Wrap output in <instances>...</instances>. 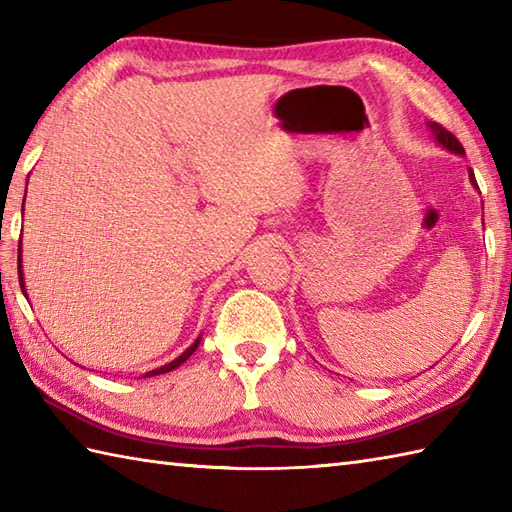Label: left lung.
<instances>
[{
    "label": "left lung",
    "instance_id": "1",
    "mask_svg": "<svg viewBox=\"0 0 512 512\" xmlns=\"http://www.w3.org/2000/svg\"><path fill=\"white\" fill-rule=\"evenodd\" d=\"M427 127H429V132H431V136L436 138V143L438 145H442L444 149H449L451 154H458V156H464V147L460 145V140L455 138L451 132H447V129H444L442 125H438V123H433V121H429L427 123ZM469 180H471V184L475 189H480L477 187V182H475V173H473V169H469Z\"/></svg>",
    "mask_w": 512,
    "mask_h": 512
}]
</instances>
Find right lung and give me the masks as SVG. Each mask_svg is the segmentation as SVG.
I'll use <instances>...</instances> for the list:
<instances>
[{
	"instance_id": "right-lung-1",
	"label": "right lung",
	"mask_w": 512,
	"mask_h": 512,
	"mask_svg": "<svg viewBox=\"0 0 512 512\" xmlns=\"http://www.w3.org/2000/svg\"><path fill=\"white\" fill-rule=\"evenodd\" d=\"M24 211V209H21ZM19 266H17V270H19V286H21V292H24L26 295V284H24V270H21V246H19ZM200 341H202V336H198V339H195L193 343H191V347H187V350H184L176 361H171V363H167V365H162V367H158V369H151V372H147L143 378H149V376H158V374H167V372H171V369H176V367H180L184 361H187V358L198 350V345H200Z\"/></svg>"
}]
</instances>
